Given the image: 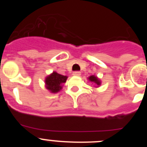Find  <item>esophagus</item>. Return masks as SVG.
<instances>
[{
  "label": "esophagus",
  "instance_id": "esophagus-1",
  "mask_svg": "<svg viewBox=\"0 0 147 147\" xmlns=\"http://www.w3.org/2000/svg\"><path fill=\"white\" fill-rule=\"evenodd\" d=\"M73 75H74V76H79L81 75V72H80V71H74V72L73 73Z\"/></svg>",
  "mask_w": 147,
  "mask_h": 147
}]
</instances>
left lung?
Listing matches in <instances>:
<instances>
[{
	"label": "left lung",
	"mask_w": 147,
	"mask_h": 147,
	"mask_svg": "<svg viewBox=\"0 0 147 147\" xmlns=\"http://www.w3.org/2000/svg\"><path fill=\"white\" fill-rule=\"evenodd\" d=\"M88 79H89L90 81V82H93L96 83V85H100L99 80H98V78H97L96 76H90L89 78H88Z\"/></svg>",
	"instance_id": "obj_1"
}]
</instances>
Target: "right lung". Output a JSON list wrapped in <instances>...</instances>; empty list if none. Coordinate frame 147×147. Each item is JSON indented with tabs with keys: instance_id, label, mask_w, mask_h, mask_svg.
<instances>
[{
	"instance_id": "right-lung-1",
	"label": "right lung",
	"mask_w": 147,
	"mask_h": 147,
	"mask_svg": "<svg viewBox=\"0 0 147 147\" xmlns=\"http://www.w3.org/2000/svg\"><path fill=\"white\" fill-rule=\"evenodd\" d=\"M67 76L53 72L50 76H47L45 79L46 88L49 90L51 93H57L62 89V84L65 83L67 80Z\"/></svg>"
}]
</instances>
